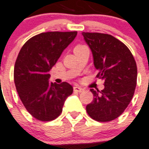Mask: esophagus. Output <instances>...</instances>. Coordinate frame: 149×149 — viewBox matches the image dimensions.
<instances>
[{
    "label": "esophagus",
    "instance_id": "obj_1",
    "mask_svg": "<svg viewBox=\"0 0 149 149\" xmlns=\"http://www.w3.org/2000/svg\"><path fill=\"white\" fill-rule=\"evenodd\" d=\"M73 90H74V91H76V92H83L84 91V89H83L82 87H77V86H75L73 87Z\"/></svg>",
    "mask_w": 149,
    "mask_h": 149
}]
</instances>
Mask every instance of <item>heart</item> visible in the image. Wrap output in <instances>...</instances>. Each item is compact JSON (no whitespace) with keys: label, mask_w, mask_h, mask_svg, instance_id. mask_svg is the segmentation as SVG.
<instances>
[{"label":"heart","mask_w":149,"mask_h":149,"mask_svg":"<svg viewBox=\"0 0 149 149\" xmlns=\"http://www.w3.org/2000/svg\"><path fill=\"white\" fill-rule=\"evenodd\" d=\"M78 46H82V45H78Z\"/></svg>","instance_id":"heart-1"}]
</instances>
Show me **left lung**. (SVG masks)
Masks as SVG:
<instances>
[{"mask_svg":"<svg viewBox=\"0 0 149 149\" xmlns=\"http://www.w3.org/2000/svg\"><path fill=\"white\" fill-rule=\"evenodd\" d=\"M94 57L96 77L104 79L105 88L91 89L92 102L87 105V114L98 122H109L127 109L134 94L138 69L132 53L123 42L112 35L82 33Z\"/></svg>","mask_w":149,"mask_h":149,"instance_id":"left-lung-1","label":"left lung"}]
</instances>
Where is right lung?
Returning <instances> with one entry per match:
<instances>
[{"mask_svg":"<svg viewBox=\"0 0 149 149\" xmlns=\"http://www.w3.org/2000/svg\"><path fill=\"white\" fill-rule=\"evenodd\" d=\"M77 31L47 32L28 40L20 50L14 68V82L25 108L40 121H52L62 113L72 94L70 84L51 83L49 71L62 52L75 39Z\"/></svg>","mask_w":149,"mask_h":149,"instance_id":"obj_1","label":"right lung"}]
</instances>
